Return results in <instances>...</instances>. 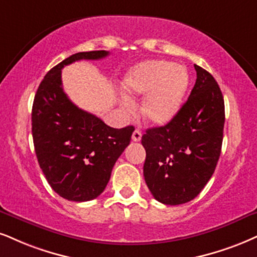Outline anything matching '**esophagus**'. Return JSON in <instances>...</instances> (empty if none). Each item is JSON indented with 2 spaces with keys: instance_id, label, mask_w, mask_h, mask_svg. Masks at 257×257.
<instances>
[{
  "instance_id": "34e87169",
  "label": "esophagus",
  "mask_w": 257,
  "mask_h": 257,
  "mask_svg": "<svg viewBox=\"0 0 257 257\" xmlns=\"http://www.w3.org/2000/svg\"><path fill=\"white\" fill-rule=\"evenodd\" d=\"M142 139V132L139 130H135V132L132 134V141L139 142Z\"/></svg>"
}]
</instances>
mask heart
Returning <instances> with one entry per match:
<instances>
[{
	"label": "heart",
	"instance_id": "obj_1",
	"mask_svg": "<svg viewBox=\"0 0 257 257\" xmlns=\"http://www.w3.org/2000/svg\"><path fill=\"white\" fill-rule=\"evenodd\" d=\"M188 84V72L182 65L156 59L131 69L121 88L130 99L149 92L142 104V114L154 125H166L181 108Z\"/></svg>",
	"mask_w": 257,
	"mask_h": 257
}]
</instances>
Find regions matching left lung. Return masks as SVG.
I'll list each match as a JSON object with an SVG mask.
<instances>
[{
  "label": "left lung",
  "mask_w": 257,
  "mask_h": 257,
  "mask_svg": "<svg viewBox=\"0 0 257 257\" xmlns=\"http://www.w3.org/2000/svg\"><path fill=\"white\" fill-rule=\"evenodd\" d=\"M194 68L196 81L188 100L167 125L148 128L142 137L145 182L164 205L193 200L213 175L220 156L223 94L210 72Z\"/></svg>",
  "instance_id": "8db88e82"
}]
</instances>
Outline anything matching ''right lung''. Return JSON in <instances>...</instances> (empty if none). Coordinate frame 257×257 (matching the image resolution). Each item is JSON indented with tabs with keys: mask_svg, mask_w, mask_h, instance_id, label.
Instances as JSON below:
<instances>
[{
	"mask_svg": "<svg viewBox=\"0 0 257 257\" xmlns=\"http://www.w3.org/2000/svg\"><path fill=\"white\" fill-rule=\"evenodd\" d=\"M108 51L75 53L41 81L32 107V136L38 163L57 194L89 201L104 191L116 160L131 141L134 126L113 128L78 108L62 87V69L76 61H97Z\"/></svg>",
	"mask_w": 257,
	"mask_h": 257,
	"instance_id": "right-lung-1",
	"label": "right lung"
}]
</instances>
